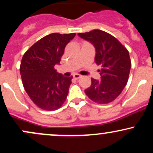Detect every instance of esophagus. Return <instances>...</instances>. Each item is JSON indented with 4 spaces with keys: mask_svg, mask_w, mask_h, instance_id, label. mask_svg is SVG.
Instances as JSON below:
<instances>
[{
    "mask_svg": "<svg viewBox=\"0 0 153 153\" xmlns=\"http://www.w3.org/2000/svg\"><path fill=\"white\" fill-rule=\"evenodd\" d=\"M81 77H82L81 75H78V74H74V75H73V78H74L75 80H78V79L81 78Z\"/></svg>",
    "mask_w": 153,
    "mask_h": 153,
    "instance_id": "1",
    "label": "esophagus"
}]
</instances>
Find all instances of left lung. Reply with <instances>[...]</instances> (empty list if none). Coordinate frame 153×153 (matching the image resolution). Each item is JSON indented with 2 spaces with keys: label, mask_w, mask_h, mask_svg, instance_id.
Here are the masks:
<instances>
[{
  "label": "left lung",
  "mask_w": 153,
  "mask_h": 153,
  "mask_svg": "<svg viewBox=\"0 0 153 153\" xmlns=\"http://www.w3.org/2000/svg\"><path fill=\"white\" fill-rule=\"evenodd\" d=\"M96 48L95 62L101 65V80L91 78L85 94L94 102L103 104L115 100L127 85L131 66L129 54L122 43L108 33L99 29L79 33Z\"/></svg>",
  "instance_id": "1"
}]
</instances>
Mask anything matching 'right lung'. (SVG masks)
I'll use <instances>...</instances> for the list:
<instances>
[{"label": "right lung", "instance_id": "right-lung-1", "mask_svg": "<svg viewBox=\"0 0 153 153\" xmlns=\"http://www.w3.org/2000/svg\"><path fill=\"white\" fill-rule=\"evenodd\" d=\"M75 33H52L42 38L23 56L21 77L26 92L31 101L43 110L54 111L65 101L73 76L57 73L65 48L75 37Z\"/></svg>", "mask_w": 153, "mask_h": 153}]
</instances>
